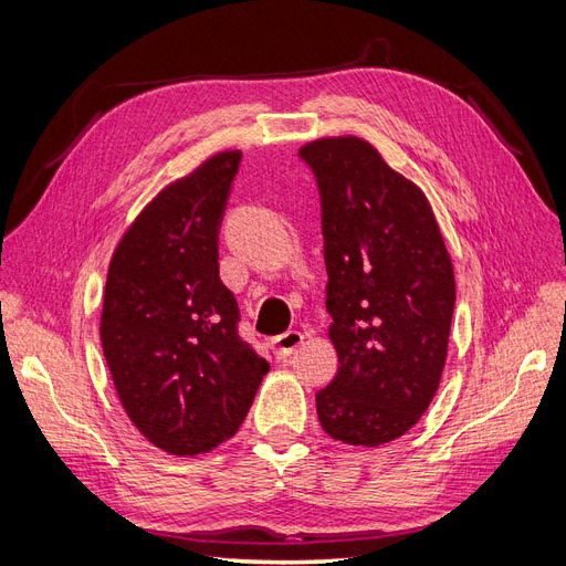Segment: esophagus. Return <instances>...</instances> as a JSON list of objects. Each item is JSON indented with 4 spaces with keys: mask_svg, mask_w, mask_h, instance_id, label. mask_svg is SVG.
<instances>
[{
    "mask_svg": "<svg viewBox=\"0 0 566 566\" xmlns=\"http://www.w3.org/2000/svg\"><path fill=\"white\" fill-rule=\"evenodd\" d=\"M304 342V333L300 331H287L276 337L273 347H276V358H290L295 354V349Z\"/></svg>",
    "mask_w": 566,
    "mask_h": 566,
    "instance_id": "esophagus-1",
    "label": "esophagus"
}]
</instances>
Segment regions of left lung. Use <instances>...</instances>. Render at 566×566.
<instances>
[{
    "instance_id": "left-lung-1",
    "label": "left lung",
    "mask_w": 566,
    "mask_h": 566,
    "mask_svg": "<svg viewBox=\"0 0 566 566\" xmlns=\"http://www.w3.org/2000/svg\"><path fill=\"white\" fill-rule=\"evenodd\" d=\"M321 196L325 310L339 366L321 427L352 447L399 439L432 403L455 304L451 256L420 188L358 136L300 148Z\"/></svg>"
}]
</instances>
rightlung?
<instances>
[{
	"mask_svg": "<svg viewBox=\"0 0 566 566\" xmlns=\"http://www.w3.org/2000/svg\"><path fill=\"white\" fill-rule=\"evenodd\" d=\"M241 153L227 150L153 198L115 248L101 345L117 397L172 455L217 449L243 424L269 364L238 335L219 279V227Z\"/></svg>",
	"mask_w": 566,
	"mask_h": 566,
	"instance_id": "right-lung-1",
	"label": "right lung"
}]
</instances>
